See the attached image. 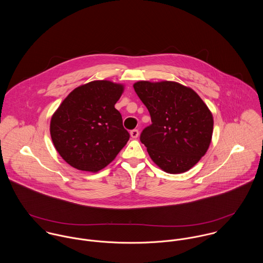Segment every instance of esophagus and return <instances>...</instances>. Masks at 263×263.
I'll return each mask as SVG.
<instances>
[{"label": "esophagus", "instance_id": "obj_1", "mask_svg": "<svg viewBox=\"0 0 263 263\" xmlns=\"http://www.w3.org/2000/svg\"><path fill=\"white\" fill-rule=\"evenodd\" d=\"M130 137L133 138V139H137L138 137H139V130L138 129H133V130H130Z\"/></svg>", "mask_w": 263, "mask_h": 263}]
</instances>
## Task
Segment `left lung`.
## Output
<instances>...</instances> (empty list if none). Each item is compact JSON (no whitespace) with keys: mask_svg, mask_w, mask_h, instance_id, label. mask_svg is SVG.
<instances>
[{"mask_svg":"<svg viewBox=\"0 0 263 263\" xmlns=\"http://www.w3.org/2000/svg\"><path fill=\"white\" fill-rule=\"evenodd\" d=\"M146 105L151 123L141 133L151 159L165 172L183 173L193 167L210 147L214 119L201 98L176 82L134 85Z\"/></svg>","mask_w":263,"mask_h":263,"instance_id":"left-lung-1","label":"left lung"}]
</instances>
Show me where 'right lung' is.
I'll return each mask as SVG.
<instances>
[{"instance_id": "right-lung-1", "label": "right lung", "mask_w": 263, "mask_h": 263, "mask_svg": "<svg viewBox=\"0 0 263 263\" xmlns=\"http://www.w3.org/2000/svg\"><path fill=\"white\" fill-rule=\"evenodd\" d=\"M122 92V85L93 81L76 88L52 115V143L72 167L97 172L126 145L129 134L114 107Z\"/></svg>"}]
</instances>
